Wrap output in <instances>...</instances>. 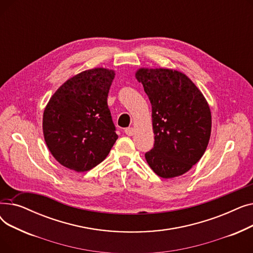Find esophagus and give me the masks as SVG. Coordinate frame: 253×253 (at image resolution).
Instances as JSON below:
<instances>
[{
	"label": "esophagus",
	"mask_w": 253,
	"mask_h": 253,
	"mask_svg": "<svg viewBox=\"0 0 253 253\" xmlns=\"http://www.w3.org/2000/svg\"><path fill=\"white\" fill-rule=\"evenodd\" d=\"M124 132H125V134L126 135H128V136H132L134 134V129L132 128V127H128V128H126L125 130H124Z\"/></svg>",
	"instance_id": "1"
}]
</instances>
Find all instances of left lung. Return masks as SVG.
Masks as SVG:
<instances>
[{
	"label": "left lung",
	"instance_id": "obj_1",
	"mask_svg": "<svg viewBox=\"0 0 253 253\" xmlns=\"http://www.w3.org/2000/svg\"><path fill=\"white\" fill-rule=\"evenodd\" d=\"M136 79L152 104L155 143L144 155L147 162L163 178L179 176L206 151L211 133L208 103L180 72L140 69Z\"/></svg>",
	"mask_w": 253,
	"mask_h": 253
}]
</instances>
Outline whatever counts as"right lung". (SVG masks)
<instances>
[{"label":"right lung","instance_id":"1","mask_svg":"<svg viewBox=\"0 0 253 253\" xmlns=\"http://www.w3.org/2000/svg\"><path fill=\"white\" fill-rule=\"evenodd\" d=\"M114 71L93 69L68 80L43 116L47 147L64 167L84 172L101 163L118 135L108 105Z\"/></svg>","mask_w":253,"mask_h":253}]
</instances>
